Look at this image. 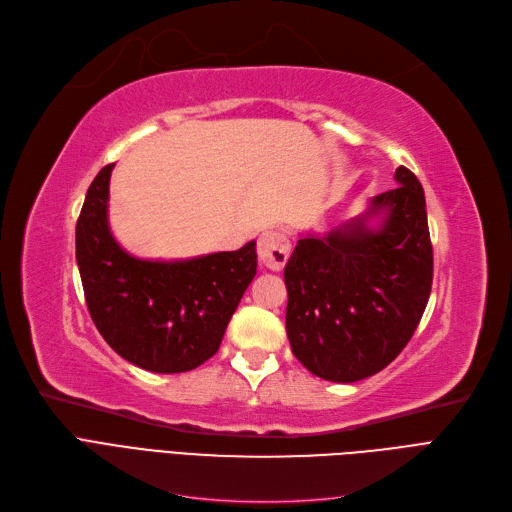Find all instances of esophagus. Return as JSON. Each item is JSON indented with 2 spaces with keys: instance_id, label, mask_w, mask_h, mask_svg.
Returning <instances> with one entry per match:
<instances>
[{
  "instance_id": "34e87169",
  "label": "esophagus",
  "mask_w": 512,
  "mask_h": 512,
  "mask_svg": "<svg viewBox=\"0 0 512 512\" xmlns=\"http://www.w3.org/2000/svg\"><path fill=\"white\" fill-rule=\"evenodd\" d=\"M258 258L267 269L281 271L290 258V241L281 231H264L258 237Z\"/></svg>"
}]
</instances>
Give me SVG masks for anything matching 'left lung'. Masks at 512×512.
<instances>
[{
	"instance_id": "1",
	"label": "left lung",
	"mask_w": 512,
	"mask_h": 512,
	"mask_svg": "<svg viewBox=\"0 0 512 512\" xmlns=\"http://www.w3.org/2000/svg\"><path fill=\"white\" fill-rule=\"evenodd\" d=\"M326 235L298 239L286 264V332L315 377L354 383L379 373L413 337L432 290L426 197L415 173ZM377 221V225L372 222Z\"/></svg>"
}]
</instances>
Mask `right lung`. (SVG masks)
Instances as JSON below:
<instances>
[{"label": "right lung", "mask_w": 512, "mask_h": 512, "mask_svg": "<svg viewBox=\"0 0 512 512\" xmlns=\"http://www.w3.org/2000/svg\"><path fill=\"white\" fill-rule=\"evenodd\" d=\"M105 165L76 224V260L93 322L118 356L150 373H186L216 354L256 275V241L190 260H144L125 252L108 224Z\"/></svg>", "instance_id": "1"}]
</instances>
